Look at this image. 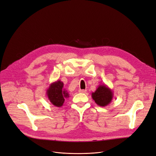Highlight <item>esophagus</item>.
Returning a JSON list of instances; mask_svg holds the SVG:
<instances>
[{
  "mask_svg": "<svg viewBox=\"0 0 156 156\" xmlns=\"http://www.w3.org/2000/svg\"><path fill=\"white\" fill-rule=\"evenodd\" d=\"M87 92L86 90H79V92L80 93H85Z\"/></svg>",
  "mask_w": 156,
  "mask_h": 156,
  "instance_id": "1",
  "label": "esophagus"
}]
</instances>
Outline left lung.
<instances>
[{
    "instance_id": "left-lung-1",
    "label": "left lung",
    "mask_w": 156,
    "mask_h": 156,
    "mask_svg": "<svg viewBox=\"0 0 156 156\" xmlns=\"http://www.w3.org/2000/svg\"><path fill=\"white\" fill-rule=\"evenodd\" d=\"M113 92L105 84L99 85L96 90L92 94V97L95 102L101 107L109 105L113 98Z\"/></svg>"
}]
</instances>
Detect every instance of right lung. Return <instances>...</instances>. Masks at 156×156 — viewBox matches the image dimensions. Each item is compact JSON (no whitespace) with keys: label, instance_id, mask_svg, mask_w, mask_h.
Listing matches in <instances>:
<instances>
[{"label":"right lung","instance_id":"add662e5","mask_svg":"<svg viewBox=\"0 0 156 156\" xmlns=\"http://www.w3.org/2000/svg\"><path fill=\"white\" fill-rule=\"evenodd\" d=\"M46 94L51 104L58 108L62 106L65 99H68L69 97L68 92L64 88L63 83L59 80L49 85Z\"/></svg>","mask_w":156,"mask_h":156}]
</instances>
